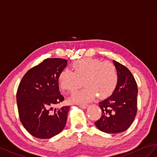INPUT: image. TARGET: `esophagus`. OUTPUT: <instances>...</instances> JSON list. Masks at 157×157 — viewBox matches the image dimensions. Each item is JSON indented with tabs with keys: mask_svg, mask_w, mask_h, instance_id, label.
<instances>
[{
	"mask_svg": "<svg viewBox=\"0 0 157 157\" xmlns=\"http://www.w3.org/2000/svg\"><path fill=\"white\" fill-rule=\"evenodd\" d=\"M79 106L80 107V108L83 109H86L87 107V105H79Z\"/></svg>",
	"mask_w": 157,
	"mask_h": 157,
	"instance_id": "34e87169",
	"label": "esophagus"
}]
</instances>
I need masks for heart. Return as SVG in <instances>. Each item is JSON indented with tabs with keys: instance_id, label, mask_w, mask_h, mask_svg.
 <instances>
[{
	"instance_id": "obj_1",
	"label": "heart",
	"mask_w": 157,
	"mask_h": 157,
	"mask_svg": "<svg viewBox=\"0 0 157 157\" xmlns=\"http://www.w3.org/2000/svg\"><path fill=\"white\" fill-rule=\"evenodd\" d=\"M74 71L62 70L59 77L60 87L64 91L73 93L82 86V90L75 93L71 101L84 105L95 99L105 98L114 92L117 86L118 75L115 66L110 62H101L96 59H83L72 64Z\"/></svg>"
}]
</instances>
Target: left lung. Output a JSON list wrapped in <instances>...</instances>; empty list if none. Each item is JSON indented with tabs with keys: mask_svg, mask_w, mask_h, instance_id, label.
<instances>
[{
	"mask_svg": "<svg viewBox=\"0 0 157 157\" xmlns=\"http://www.w3.org/2000/svg\"><path fill=\"white\" fill-rule=\"evenodd\" d=\"M118 75L117 86L112 95L99 102L102 110L96 127L106 133H118L126 130L137 114V86L131 71L126 66L113 60Z\"/></svg>",
	"mask_w": 157,
	"mask_h": 157,
	"instance_id": "obj_1",
	"label": "left lung"
}]
</instances>
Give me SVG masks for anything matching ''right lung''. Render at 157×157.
I'll use <instances>...</instances> for the list:
<instances>
[{"mask_svg":"<svg viewBox=\"0 0 157 157\" xmlns=\"http://www.w3.org/2000/svg\"><path fill=\"white\" fill-rule=\"evenodd\" d=\"M68 64L62 59H47L22 78L16 101L21 122L31 136L50 139L64 128L70 106L53 109L64 101L59 77Z\"/></svg>","mask_w":157,"mask_h":157,"instance_id":"obj_1","label":"right lung"}]
</instances>
